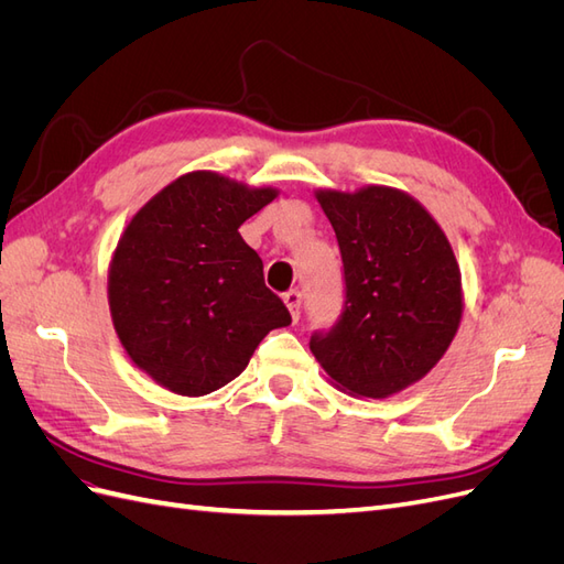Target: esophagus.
Returning <instances> with one entry per match:
<instances>
[{"label": "esophagus", "mask_w": 564, "mask_h": 564, "mask_svg": "<svg viewBox=\"0 0 564 564\" xmlns=\"http://www.w3.org/2000/svg\"><path fill=\"white\" fill-rule=\"evenodd\" d=\"M284 303H286L289 313H292V317L299 319L301 317V303H303V296H301L299 289H292V292H286L284 294Z\"/></svg>", "instance_id": "34e87169"}]
</instances>
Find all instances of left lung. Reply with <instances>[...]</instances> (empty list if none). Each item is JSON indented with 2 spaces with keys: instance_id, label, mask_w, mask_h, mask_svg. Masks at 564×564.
<instances>
[{
  "instance_id": "left-lung-1",
  "label": "left lung",
  "mask_w": 564,
  "mask_h": 564,
  "mask_svg": "<svg viewBox=\"0 0 564 564\" xmlns=\"http://www.w3.org/2000/svg\"><path fill=\"white\" fill-rule=\"evenodd\" d=\"M344 259V313L311 350L336 388L381 400L421 381L456 336L464 294L447 235L395 187L317 191Z\"/></svg>"
}]
</instances>
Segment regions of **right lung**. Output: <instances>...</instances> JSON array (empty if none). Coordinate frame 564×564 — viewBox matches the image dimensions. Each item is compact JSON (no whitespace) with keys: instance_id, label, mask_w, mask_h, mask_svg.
<instances>
[{"instance_id":"add662e5","label":"right lung","mask_w":564,"mask_h":564,"mask_svg":"<svg viewBox=\"0 0 564 564\" xmlns=\"http://www.w3.org/2000/svg\"><path fill=\"white\" fill-rule=\"evenodd\" d=\"M278 197L216 172H191L152 197L119 237L108 270L115 332L131 362L185 398L240 377L256 346L292 324L237 232Z\"/></svg>"}]
</instances>
